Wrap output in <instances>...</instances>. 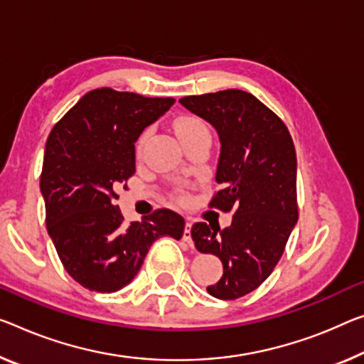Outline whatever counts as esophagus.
<instances>
[{
  "mask_svg": "<svg viewBox=\"0 0 364 364\" xmlns=\"http://www.w3.org/2000/svg\"><path fill=\"white\" fill-rule=\"evenodd\" d=\"M190 229H192V223L190 221H187L186 223V229H183V240H186V242H188V244H192V232H190Z\"/></svg>",
  "mask_w": 364,
  "mask_h": 364,
  "instance_id": "1",
  "label": "esophagus"
}]
</instances>
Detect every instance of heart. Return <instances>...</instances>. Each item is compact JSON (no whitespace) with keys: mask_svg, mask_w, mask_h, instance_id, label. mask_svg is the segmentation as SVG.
<instances>
[{"mask_svg":"<svg viewBox=\"0 0 364 364\" xmlns=\"http://www.w3.org/2000/svg\"><path fill=\"white\" fill-rule=\"evenodd\" d=\"M174 127H176V132L178 138L182 139V143L188 141V139H193V138H198V136H210V130H208V125L205 124L203 120L200 119L197 115H182L178 117V119L174 122ZM148 136V130L141 133V136L138 138L136 141V151L141 149L144 139Z\"/></svg>","mask_w":364,"mask_h":364,"instance_id":"1","label":"heart"}]
</instances>
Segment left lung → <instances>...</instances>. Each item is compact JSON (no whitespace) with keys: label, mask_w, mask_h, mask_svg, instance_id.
Segmentation results:
<instances>
[{"label":"left lung","mask_w":364,"mask_h":364,"mask_svg":"<svg viewBox=\"0 0 364 364\" xmlns=\"http://www.w3.org/2000/svg\"><path fill=\"white\" fill-rule=\"evenodd\" d=\"M215 127L221 153L211 208L234 211L229 228L195 223L201 254L223 262L220 282L206 288L218 299H237L259 288L282 259L298 221L296 151L287 125L252 94L240 89L178 100Z\"/></svg>","instance_id":"left-lung-1"}]
</instances>
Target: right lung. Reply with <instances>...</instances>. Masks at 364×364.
Segmentation results:
<instances>
[{"instance_id": "1", "label": "right lung", "mask_w": 364, "mask_h": 364, "mask_svg": "<svg viewBox=\"0 0 364 364\" xmlns=\"http://www.w3.org/2000/svg\"><path fill=\"white\" fill-rule=\"evenodd\" d=\"M172 97L110 87L85 94L50 132L41 176L47 231L70 277L97 293L136 277L156 239H181L186 221L161 208L128 225L115 200L135 174V143Z\"/></svg>"}]
</instances>
